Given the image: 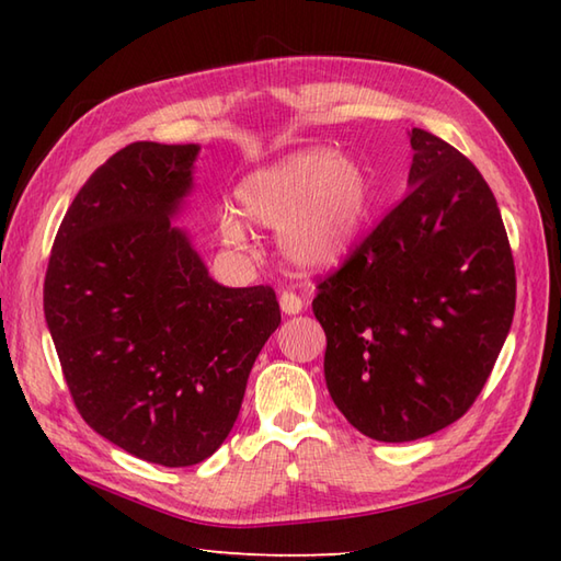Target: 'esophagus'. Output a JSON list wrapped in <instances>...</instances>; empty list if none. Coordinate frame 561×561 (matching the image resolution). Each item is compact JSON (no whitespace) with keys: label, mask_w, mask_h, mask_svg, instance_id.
<instances>
[{"label":"esophagus","mask_w":561,"mask_h":561,"mask_svg":"<svg viewBox=\"0 0 561 561\" xmlns=\"http://www.w3.org/2000/svg\"><path fill=\"white\" fill-rule=\"evenodd\" d=\"M279 308H282V313H287V316L301 313V308H304L301 296L294 294V291H284V294L279 296Z\"/></svg>","instance_id":"34e87169"}]
</instances>
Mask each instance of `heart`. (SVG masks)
Masks as SVG:
<instances>
[{"label":"heart","mask_w":561,"mask_h":561,"mask_svg":"<svg viewBox=\"0 0 561 561\" xmlns=\"http://www.w3.org/2000/svg\"><path fill=\"white\" fill-rule=\"evenodd\" d=\"M368 197L371 190L362 165L330 149L289 153L245 175L236 187L248 221L282 226L284 255L304 267L335 265L350 253L364 229ZM242 218L233 209L219 214L226 243L245 245L250 231Z\"/></svg>","instance_id":"heart-1"}]
</instances>
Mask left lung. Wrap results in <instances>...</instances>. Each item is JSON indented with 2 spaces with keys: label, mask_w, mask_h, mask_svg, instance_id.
<instances>
[{
  "label": "left lung",
  "mask_w": 561,
  "mask_h": 561,
  "mask_svg": "<svg viewBox=\"0 0 561 561\" xmlns=\"http://www.w3.org/2000/svg\"><path fill=\"white\" fill-rule=\"evenodd\" d=\"M410 193L318 279L330 398L362 434L424 438L472 408L516 308V267L490 185L414 127Z\"/></svg>",
  "instance_id": "left-lung-1"
}]
</instances>
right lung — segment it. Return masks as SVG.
<instances>
[{
  "label": "right lung",
  "instance_id": "obj_1",
  "mask_svg": "<svg viewBox=\"0 0 561 561\" xmlns=\"http://www.w3.org/2000/svg\"><path fill=\"white\" fill-rule=\"evenodd\" d=\"M197 149L135 141L113 153L59 224L43 287L83 422L165 468L197 465L224 444L250 368L282 323L272 287H221L171 224Z\"/></svg>",
  "mask_w": 561,
  "mask_h": 561
}]
</instances>
